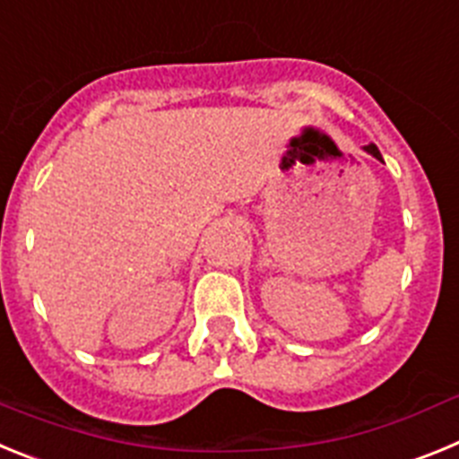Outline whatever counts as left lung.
Wrapping results in <instances>:
<instances>
[{"mask_svg": "<svg viewBox=\"0 0 459 459\" xmlns=\"http://www.w3.org/2000/svg\"><path fill=\"white\" fill-rule=\"evenodd\" d=\"M366 152H368V153H372V156H375L377 160H381V153H379V149L375 147V144H368V147H366Z\"/></svg>", "mask_w": 459, "mask_h": 459, "instance_id": "obj_1", "label": "left lung"}]
</instances>
